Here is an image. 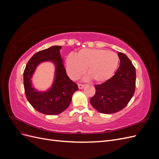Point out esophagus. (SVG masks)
<instances>
[{"instance_id":"esophagus-1","label":"esophagus","mask_w":159,"mask_h":159,"mask_svg":"<svg viewBox=\"0 0 159 159\" xmlns=\"http://www.w3.org/2000/svg\"><path fill=\"white\" fill-rule=\"evenodd\" d=\"M85 87L84 84H78V88L79 89H83Z\"/></svg>"}]
</instances>
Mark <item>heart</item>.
Wrapping results in <instances>:
<instances>
[{"mask_svg":"<svg viewBox=\"0 0 159 159\" xmlns=\"http://www.w3.org/2000/svg\"><path fill=\"white\" fill-rule=\"evenodd\" d=\"M119 62L117 54L103 49H83L76 57L69 55L66 58V69L73 80L83 75L85 69L95 82H102L109 79L116 71Z\"/></svg>","mask_w":159,"mask_h":159,"instance_id":"1","label":"heart"}]
</instances>
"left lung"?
<instances>
[{"label": "left lung", "instance_id": "1", "mask_svg": "<svg viewBox=\"0 0 159 159\" xmlns=\"http://www.w3.org/2000/svg\"><path fill=\"white\" fill-rule=\"evenodd\" d=\"M120 65L115 75L101 84L95 85V94L90 99L99 112L111 114L122 110L129 103L136 87V71L128 57L118 53Z\"/></svg>", "mask_w": 159, "mask_h": 159}]
</instances>
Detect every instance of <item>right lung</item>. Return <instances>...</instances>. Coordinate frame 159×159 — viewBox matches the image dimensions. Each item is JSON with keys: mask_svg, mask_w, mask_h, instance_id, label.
<instances>
[{"mask_svg": "<svg viewBox=\"0 0 159 159\" xmlns=\"http://www.w3.org/2000/svg\"><path fill=\"white\" fill-rule=\"evenodd\" d=\"M60 46L38 52L28 61L24 71V87L27 100L38 112L45 115L60 114L68 107L72 95L78 90L76 83L67 75L61 57ZM44 61H54L57 66L56 77L52 88L46 93H40L31 87L30 80L36 66Z\"/></svg>", "mask_w": 159, "mask_h": 159, "instance_id": "add662e5", "label": "right lung"}]
</instances>
